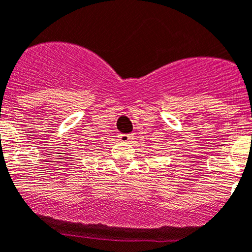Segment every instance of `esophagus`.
<instances>
[{"mask_svg": "<svg viewBox=\"0 0 252 252\" xmlns=\"http://www.w3.org/2000/svg\"><path fill=\"white\" fill-rule=\"evenodd\" d=\"M118 139L123 142H130L131 140H134V135L132 134H120L118 135Z\"/></svg>", "mask_w": 252, "mask_h": 252, "instance_id": "1", "label": "esophagus"}]
</instances>
